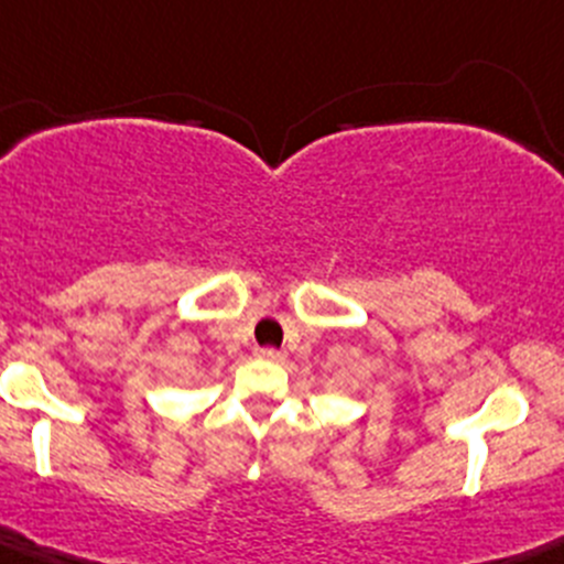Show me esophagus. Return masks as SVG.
<instances>
[{
  "mask_svg": "<svg viewBox=\"0 0 564 564\" xmlns=\"http://www.w3.org/2000/svg\"><path fill=\"white\" fill-rule=\"evenodd\" d=\"M258 356L263 358V361H274V364L284 361V352L276 350V347H263V350H258Z\"/></svg>",
  "mask_w": 564,
  "mask_h": 564,
  "instance_id": "34e87169",
  "label": "esophagus"
}]
</instances>
